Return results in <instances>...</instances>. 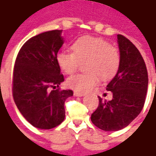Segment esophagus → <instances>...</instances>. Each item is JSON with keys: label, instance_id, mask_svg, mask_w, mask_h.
<instances>
[{"label": "esophagus", "instance_id": "1", "mask_svg": "<svg viewBox=\"0 0 156 156\" xmlns=\"http://www.w3.org/2000/svg\"><path fill=\"white\" fill-rule=\"evenodd\" d=\"M86 94H84V93H80V92H76V91H75L74 92V95L75 96H84Z\"/></svg>", "mask_w": 156, "mask_h": 156}]
</instances>
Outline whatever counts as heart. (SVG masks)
Segmentation results:
<instances>
[{"instance_id":"b5f03b06","label":"heart","mask_w":156,"mask_h":156,"mask_svg":"<svg viewBox=\"0 0 156 156\" xmlns=\"http://www.w3.org/2000/svg\"><path fill=\"white\" fill-rule=\"evenodd\" d=\"M73 53L61 51L57 55L59 66L67 75H72L84 64L86 73L69 77L67 84L76 92L90 91L101 80H108L117 73L121 64L119 49L104 39L83 36L71 45Z\"/></svg>"}]
</instances>
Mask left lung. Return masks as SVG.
Wrapping results in <instances>:
<instances>
[{"mask_svg":"<svg viewBox=\"0 0 156 156\" xmlns=\"http://www.w3.org/2000/svg\"><path fill=\"white\" fill-rule=\"evenodd\" d=\"M121 64L115 76L107 85L113 99L99 96V105L91 115L92 122L104 131L124 129L141 113L148 84L147 67L140 51L128 38L117 34Z\"/></svg>","mask_w":156,"mask_h":156,"instance_id":"left-lung-1","label":"left lung"}]
</instances>
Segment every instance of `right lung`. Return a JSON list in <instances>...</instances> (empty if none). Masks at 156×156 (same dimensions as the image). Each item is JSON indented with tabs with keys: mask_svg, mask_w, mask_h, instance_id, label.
<instances>
[{
	"mask_svg": "<svg viewBox=\"0 0 156 156\" xmlns=\"http://www.w3.org/2000/svg\"><path fill=\"white\" fill-rule=\"evenodd\" d=\"M62 30L39 34L22 45L15 59L12 93L19 111L37 129H50L65 118L64 104L73 95L72 90H62L64 81L57 62L62 46Z\"/></svg>",
	"mask_w": 156,
	"mask_h": 156,
	"instance_id": "right-lung-1",
	"label": "right lung"
}]
</instances>
